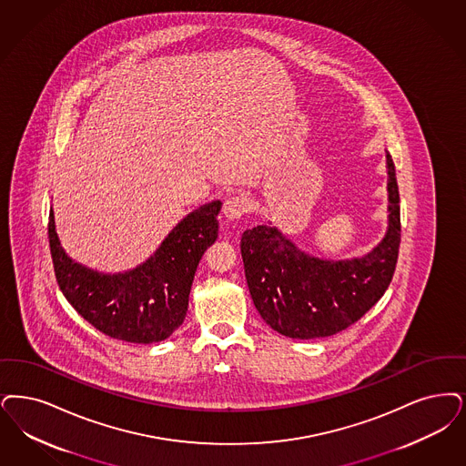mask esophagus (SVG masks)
Returning a JSON list of instances; mask_svg holds the SVG:
<instances>
[{"instance_id": "34e87169", "label": "esophagus", "mask_w": 466, "mask_h": 466, "mask_svg": "<svg viewBox=\"0 0 466 466\" xmlns=\"http://www.w3.org/2000/svg\"><path fill=\"white\" fill-rule=\"evenodd\" d=\"M249 211V201L246 196L227 198L224 203V215L228 220H238Z\"/></svg>"}]
</instances>
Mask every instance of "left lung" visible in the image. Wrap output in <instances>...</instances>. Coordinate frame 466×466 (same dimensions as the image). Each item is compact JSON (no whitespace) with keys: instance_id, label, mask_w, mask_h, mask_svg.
I'll use <instances>...</instances> for the list:
<instances>
[{"instance_id":"8db88e82","label":"left lung","mask_w":466,"mask_h":466,"mask_svg":"<svg viewBox=\"0 0 466 466\" xmlns=\"http://www.w3.org/2000/svg\"><path fill=\"white\" fill-rule=\"evenodd\" d=\"M387 173V234L364 257L324 260L301 251L278 227L244 230L241 255L249 295L274 331L299 339L336 335L383 297L400 244V199L389 152Z\"/></svg>"}]
</instances>
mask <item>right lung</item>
I'll list each match as a JSON object with an SVG mask.
<instances>
[{
  "mask_svg": "<svg viewBox=\"0 0 466 466\" xmlns=\"http://www.w3.org/2000/svg\"><path fill=\"white\" fill-rule=\"evenodd\" d=\"M222 203L190 211L135 268L106 274L67 257L50 209L48 239L56 282L76 312L100 333L130 343H157L182 326L196 268L218 238Z\"/></svg>",
  "mask_w": 466,
  "mask_h": 466,
  "instance_id": "1",
  "label": "right lung"
}]
</instances>
